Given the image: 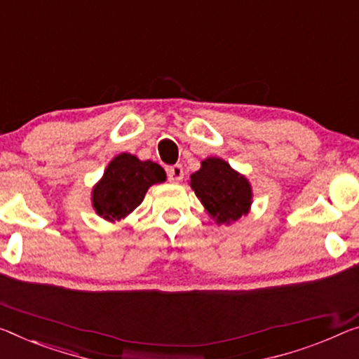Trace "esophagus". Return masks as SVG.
<instances>
[{
    "mask_svg": "<svg viewBox=\"0 0 359 359\" xmlns=\"http://www.w3.org/2000/svg\"><path fill=\"white\" fill-rule=\"evenodd\" d=\"M168 177L170 182H174V184H177V182L184 179V169H182V165L175 164L168 168Z\"/></svg>",
    "mask_w": 359,
    "mask_h": 359,
    "instance_id": "obj_1",
    "label": "esophagus"
}]
</instances>
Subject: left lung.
Masks as SVG:
<instances>
[{
  "mask_svg": "<svg viewBox=\"0 0 359 359\" xmlns=\"http://www.w3.org/2000/svg\"><path fill=\"white\" fill-rule=\"evenodd\" d=\"M189 184L217 226H231L251 210L253 187L226 159L217 156L203 159L201 168L190 175Z\"/></svg>",
  "mask_w": 359,
  "mask_h": 359,
  "instance_id": "left-lung-1",
  "label": "left lung"
}]
</instances>
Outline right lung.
Segmentation results:
<instances>
[{"label": "right lung", "mask_w": 359, "mask_h": 359, "mask_svg": "<svg viewBox=\"0 0 359 359\" xmlns=\"http://www.w3.org/2000/svg\"><path fill=\"white\" fill-rule=\"evenodd\" d=\"M165 182L158 163L142 161L135 154L121 153L106 165L103 177L92 189V206L108 222L126 219L145 198L151 185Z\"/></svg>", "instance_id": "add662e5"}]
</instances>
